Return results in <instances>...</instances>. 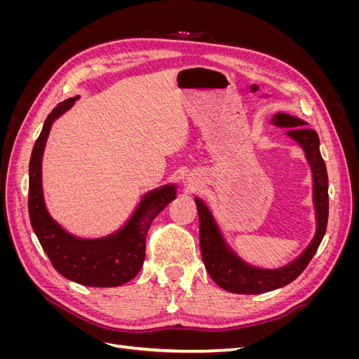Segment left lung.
I'll use <instances>...</instances> for the list:
<instances>
[{"instance_id":"8db88e82","label":"left lung","mask_w":359,"mask_h":359,"mask_svg":"<svg viewBox=\"0 0 359 359\" xmlns=\"http://www.w3.org/2000/svg\"><path fill=\"white\" fill-rule=\"evenodd\" d=\"M271 124L287 128V135L293 137L306 151V156L310 161L314 180V203H316L318 214V232L313 243L307 247L295 262L290 265L265 271L248 266L241 262L233 253L227 252L222 236L217 231V226L212 220V215L208 208L196 199L198 215H199V241L201 253L206 271L211 278L222 289L232 293H244V295H253V293H264L289 285L295 280L304 269L307 268L313 256L316 255L322 243V238L327 232L328 224V173L325 161L319 151V136L313 128L306 127L307 123L301 119L290 116L287 114H277Z\"/></svg>"}]
</instances>
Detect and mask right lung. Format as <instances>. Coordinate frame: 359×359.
<instances>
[{
	"mask_svg": "<svg viewBox=\"0 0 359 359\" xmlns=\"http://www.w3.org/2000/svg\"><path fill=\"white\" fill-rule=\"evenodd\" d=\"M78 97L58 103L46 118L29 160L28 212L31 226L61 276L93 287H115L132 280L144 265L145 240L151 223L175 199V189L166 186L149 193L123 231L102 240H78L53 222L43 202L41 157L49 130L55 119L70 109Z\"/></svg>",
	"mask_w": 359,
	"mask_h": 359,
	"instance_id": "right-lung-1",
	"label": "right lung"
}]
</instances>
